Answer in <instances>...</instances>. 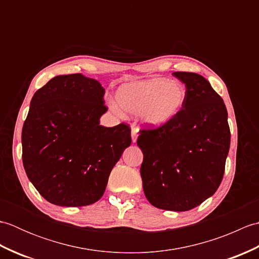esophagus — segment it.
I'll return each instance as SVG.
<instances>
[{
    "mask_svg": "<svg viewBox=\"0 0 259 259\" xmlns=\"http://www.w3.org/2000/svg\"><path fill=\"white\" fill-rule=\"evenodd\" d=\"M138 134H139V128L136 126V124L131 125V138H133V142H137V139H138Z\"/></svg>",
    "mask_w": 259,
    "mask_h": 259,
    "instance_id": "34e87169",
    "label": "esophagus"
}]
</instances>
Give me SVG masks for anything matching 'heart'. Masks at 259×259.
<instances>
[{
	"mask_svg": "<svg viewBox=\"0 0 259 259\" xmlns=\"http://www.w3.org/2000/svg\"><path fill=\"white\" fill-rule=\"evenodd\" d=\"M115 98L124 111L139 114L144 123L151 128H162L177 118L184 108L186 90L179 82L164 79L134 81L121 84ZM114 112L119 107L110 102Z\"/></svg>",
	"mask_w": 259,
	"mask_h": 259,
	"instance_id": "heart-1",
	"label": "heart"
}]
</instances>
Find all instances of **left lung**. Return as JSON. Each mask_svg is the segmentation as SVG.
Here are the masks:
<instances>
[{
    "label": "left lung",
    "mask_w": 259,
    "mask_h": 259,
    "mask_svg": "<svg viewBox=\"0 0 259 259\" xmlns=\"http://www.w3.org/2000/svg\"><path fill=\"white\" fill-rule=\"evenodd\" d=\"M186 85L184 108L172 122L141 130L137 145L146 198L152 206L187 211L211 197L223 180L230 146L228 113L209 81L174 72Z\"/></svg>",
    "instance_id": "8db88e82"
}]
</instances>
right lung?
<instances>
[{"instance_id":"obj_1","label":"right lung","mask_w":259,"mask_h":259,"mask_svg":"<svg viewBox=\"0 0 259 259\" xmlns=\"http://www.w3.org/2000/svg\"><path fill=\"white\" fill-rule=\"evenodd\" d=\"M99 81L54 76L33 96L22 129L27 178L49 202L81 207L102 197L110 172L131 145L129 125H100L107 112Z\"/></svg>"}]
</instances>
